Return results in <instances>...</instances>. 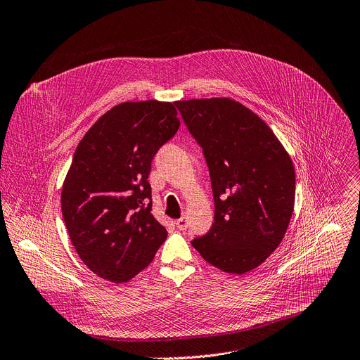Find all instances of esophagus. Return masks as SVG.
I'll list each match as a JSON object with an SVG mask.
<instances>
[{"instance_id":"obj_1","label":"esophagus","mask_w":360,"mask_h":360,"mask_svg":"<svg viewBox=\"0 0 360 360\" xmlns=\"http://www.w3.org/2000/svg\"><path fill=\"white\" fill-rule=\"evenodd\" d=\"M176 226H178V230H181V231H185L186 228H188V221L185 219V218H179V219H176Z\"/></svg>"}]
</instances>
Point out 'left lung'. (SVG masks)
<instances>
[{
	"label": "left lung",
	"instance_id": "1",
	"mask_svg": "<svg viewBox=\"0 0 360 360\" xmlns=\"http://www.w3.org/2000/svg\"><path fill=\"white\" fill-rule=\"evenodd\" d=\"M208 163L215 215L191 244L211 266L248 273L287 231L296 197L290 155L269 124L230 97L175 102Z\"/></svg>",
	"mask_w": 360,
	"mask_h": 360
}]
</instances>
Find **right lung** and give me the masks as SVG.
Segmentation results:
<instances>
[{
    "instance_id": "1",
    "label": "right lung",
    "mask_w": 360,
    "mask_h": 360,
    "mask_svg": "<svg viewBox=\"0 0 360 360\" xmlns=\"http://www.w3.org/2000/svg\"><path fill=\"white\" fill-rule=\"evenodd\" d=\"M171 102H123L87 130L64 178L61 212L83 263L116 284L146 269L168 233L152 215L148 176L181 124Z\"/></svg>"
}]
</instances>
